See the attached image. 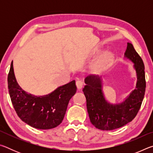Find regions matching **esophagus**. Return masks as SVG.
Masks as SVG:
<instances>
[{"label": "esophagus", "instance_id": "1", "mask_svg": "<svg viewBox=\"0 0 153 153\" xmlns=\"http://www.w3.org/2000/svg\"><path fill=\"white\" fill-rule=\"evenodd\" d=\"M76 86L77 89L79 90H81L83 88V82L82 81H80V80H78V81L76 82Z\"/></svg>", "mask_w": 153, "mask_h": 153}]
</instances>
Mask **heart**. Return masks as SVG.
Returning a JSON list of instances; mask_svg holds the SVG:
<instances>
[{
    "label": "heart",
    "instance_id": "1",
    "mask_svg": "<svg viewBox=\"0 0 153 153\" xmlns=\"http://www.w3.org/2000/svg\"><path fill=\"white\" fill-rule=\"evenodd\" d=\"M113 60V55L110 53L106 55L94 64L93 69L98 74L102 73L109 68Z\"/></svg>",
    "mask_w": 153,
    "mask_h": 153
}]
</instances>
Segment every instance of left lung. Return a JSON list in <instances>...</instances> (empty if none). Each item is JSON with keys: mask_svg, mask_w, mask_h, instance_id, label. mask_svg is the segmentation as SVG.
<instances>
[{"mask_svg": "<svg viewBox=\"0 0 153 153\" xmlns=\"http://www.w3.org/2000/svg\"><path fill=\"white\" fill-rule=\"evenodd\" d=\"M125 56L134 63L137 76L136 89L123 102L112 105L105 100L100 77L89 76L85 79L83 92L86 98L90 122L101 130L120 128L132 121L140 108L146 90L144 65L131 43H128Z\"/></svg>", "mask_w": 153, "mask_h": 153, "instance_id": "8db88e82", "label": "left lung"}]
</instances>
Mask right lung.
I'll return each mask as SVG.
<instances>
[{
	"label": "right lung",
	"instance_id": "add662e5",
	"mask_svg": "<svg viewBox=\"0 0 153 153\" xmlns=\"http://www.w3.org/2000/svg\"><path fill=\"white\" fill-rule=\"evenodd\" d=\"M8 88L19 117L29 126L40 129L56 128L62 122L69 100L77 90L73 80L47 95L37 97L28 94L17 84L13 61L8 75Z\"/></svg>",
	"mask_w": 153,
	"mask_h": 153
}]
</instances>
